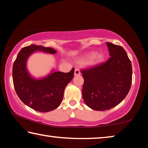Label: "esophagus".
<instances>
[{
	"label": "esophagus",
	"mask_w": 148,
	"mask_h": 148,
	"mask_svg": "<svg viewBox=\"0 0 148 148\" xmlns=\"http://www.w3.org/2000/svg\"><path fill=\"white\" fill-rule=\"evenodd\" d=\"M80 74V71H79V69H78V68H76V69H75V70H74V75L75 76H78V75Z\"/></svg>",
	"instance_id": "1"
}]
</instances>
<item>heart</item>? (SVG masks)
<instances>
[{
  "label": "heart",
  "mask_w": 148,
  "mask_h": 148,
  "mask_svg": "<svg viewBox=\"0 0 148 148\" xmlns=\"http://www.w3.org/2000/svg\"><path fill=\"white\" fill-rule=\"evenodd\" d=\"M88 58H91L90 64L92 65H97L99 64L104 61L105 56L103 54H99V55H96V53L93 52L89 53L86 56Z\"/></svg>",
  "instance_id": "1"
}]
</instances>
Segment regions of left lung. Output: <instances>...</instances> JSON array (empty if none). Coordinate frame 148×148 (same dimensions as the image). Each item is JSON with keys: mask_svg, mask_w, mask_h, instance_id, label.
<instances>
[{"mask_svg": "<svg viewBox=\"0 0 148 148\" xmlns=\"http://www.w3.org/2000/svg\"><path fill=\"white\" fill-rule=\"evenodd\" d=\"M107 45L111 57L106 62L81 70L84 101L95 111H106L119 105L132 84V64L125 50L109 42Z\"/></svg>", "mask_w": 148, "mask_h": 148, "instance_id": "8db88e82", "label": "left lung"}]
</instances>
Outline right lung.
Here are the masks:
<instances>
[{
	"label": "right lung",
	"mask_w": 148,
	"mask_h": 148,
	"mask_svg": "<svg viewBox=\"0 0 148 148\" xmlns=\"http://www.w3.org/2000/svg\"><path fill=\"white\" fill-rule=\"evenodd\" d=\"M37 51L57 53L52 48L36 45L22 48L13 64V83L16 93L23 103L36 111L45 112L57 109L61 103L65 87L74 77V69L68 73L53 72L41 79L32 78L27 70L26 62L28 57Z\"/></svg>",
	"instance_id": "add662e5"
}]
</instances>
